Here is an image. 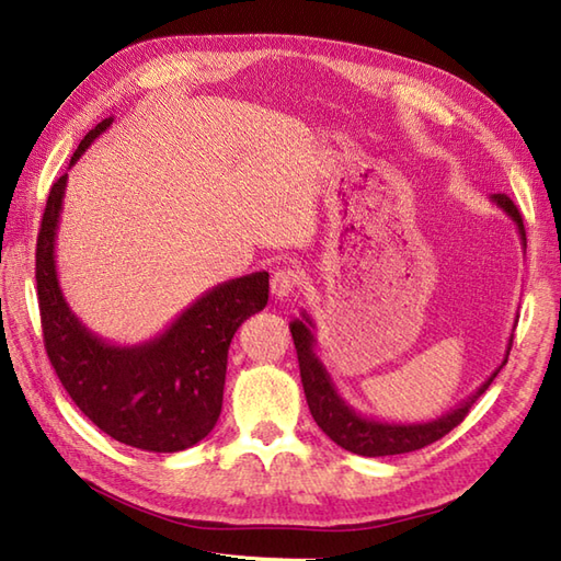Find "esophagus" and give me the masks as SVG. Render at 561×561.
Returning <instances> with one entry per match:
<instances>
[{"mask_svg":"<svg viewBox=\"0 0 561 561\" xmlns=\"http://www.w3.org/2000/svg\"><path fill=\"white\" fill-rule=\"evenodd\" d=\"M301 284V270L299 267H282L272 274L270 289L274 299H287L289 294H294V289Z\"/></svg>","mask_w":561,"mask_h":561,"instance_id":"obj_1","label":"esophagus"}]
</instances>
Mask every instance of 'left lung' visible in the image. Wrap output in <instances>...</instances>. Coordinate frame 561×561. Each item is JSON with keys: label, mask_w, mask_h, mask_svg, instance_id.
I'll return each mask as SVG.
<instances>
[{"label": "left lung", "mask_w": 561, "mask_h": 561, "mask_svg": "<svg viewBox=\"0 0 561 561\" xmlns=\"http://www.w3.org/2000/svg\"><path fill=\"white\" fill-rule=\"evenodd\" d=\"M492 202L504 209L511 219L516 221L520 241L526 245V229H523V219L518 207L511 202L506 195H492ZM301 320H294L289 323L291 337H294V347L296 356H299V368H301V383L306 392V402L308 410H311L316 424L323 428V432L335 440L337 446L344 450L356 453V456H366V458H378V456H398V453H410V450H420L428 444H434L440 436H446L450 428H456L465 416H468L470 408L474 404L482 392L492 386V380L496 374L502 371L508 362V352L511 344H514V335H511L506 344V354L504 362L496 366V371L484 380V383L472 392L468 400H462L456 410H450L446 414L436 416L432 422H420V424H390V422H378V420H368V416H362L356 410H352L344 398L337 392L335 383L328 374V368L323 362L318 359L316 354V335H313V320L301 313Z\"/></svg>", "instance_id": "1"}]
</instances>
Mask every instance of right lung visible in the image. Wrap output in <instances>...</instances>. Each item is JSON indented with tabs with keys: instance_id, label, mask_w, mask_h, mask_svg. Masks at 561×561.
<instances>
[{
	"instance_id": "obj_1",
	"label": "right lung",
	"mask_w": 561,
	"mask_h": 561,
	"mask_svg": "<svg viewBox=\"0 0 561 561\" xmlns=\"http://www.w3.org/2000/svg\"><path fill=\"white\" fill-rule=\"evenodd\" d=\"M111 125L113 117H105L93 127L69 165ZM65 187L67 175H59L47 195L35 248L43 340L57 378L77 408L125 446L151 453L195 446L219 420L229 344L243 320L267 306L270 274L253 272L217 284L161 335L117 347L93 335L59 289L55 238Z\"/></svg>"
}]
</instances>
